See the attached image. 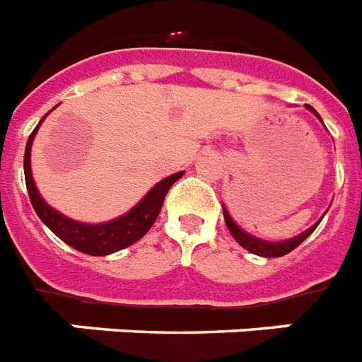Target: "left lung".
<instances>
[{
  "label": "left lung",
  "instance_id": "8db88e82",
  "mask_svg": "<svg viewBox=\"0 0 362 362\" xmlns=\"http://www.w3.org/2000/svg\"><path fill=\"white\" fill-rule=\"evenodd\" d=\"M308 108H310L312 112L317 115V112L312 108V106H308ZM317 117H320V115H317ZM320 119H322V117H320ZM224 221H226V226H228V230H230L231 235H233V239H235V241L239 243L243 248H247L248 252L263 256V258H280V256H286V254H290L291 250L299 247L300 243L305 241L306 237L310 235L312 231L317 228V224H320V222H317V224H314L310 230H306L305 233H300V235L293 237V239H290V241L269 243V241H262V239H258V237L248 235V233H245L241 228L237 226L235 222L231 221V216L228 215L226 209H224Z\"/></svg>",
  "mask_w": 362,
  "mask_h": 362
}]
</instances>
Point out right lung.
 <instances>
[{"label": "right lung", "mask_w": 362, "mask_h": 362, "mask_svg": "<svg viewBox=\"0 0 362 362\" xmlns=\"http://www.w3.org/2000/svg\"><path fill=\"white\" fill-rule=\"evenodd\" d=\"M42 119H40V123H42ZM37 129H39V125H37ZM37 129L31 132L30 140L25 144L24 153L25 187H28V192H30L31 205H33L35 213L39 215L40 221L45 222L46 226L50 228L62 241H65L69 247L76 248L80 252L89 254V256H106V254L117 252L121 248L131 247L132 243L140 241L141 237L149 231V228L155 224V221H157L158 213L163 209L168 190L172 189V185L183 175V172H177L170 175V177L163 179L160 183L155 185L147 192L146 198L141 199L134 209L129 211L127 215L119 216V218H115V221L106 222V224H82V222H74L63 216L62 213H57L56 209H52L50 205L40 198L37 189H35L33 177H31L30 151L31 141H33Z\"/></svg>", "instance_id": "obj_1"}]
</instances>
